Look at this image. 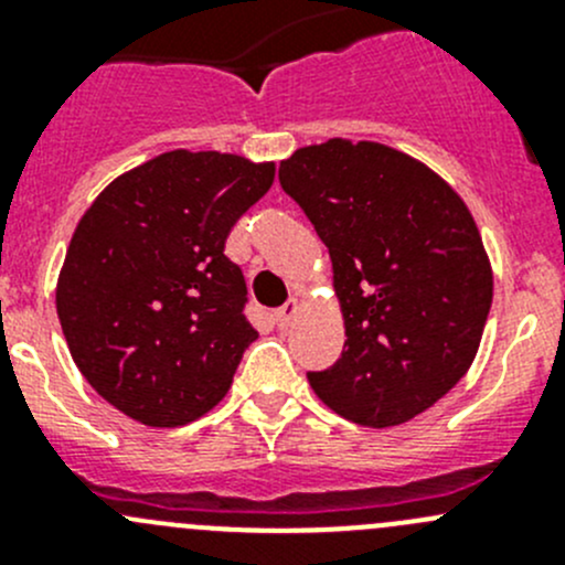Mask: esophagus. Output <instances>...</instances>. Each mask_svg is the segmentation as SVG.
Masks as SVG:
<instances>
[{
    "label": "esophagus",
    "instance_id": "1",
    "mask_svg": "<svg viewBox=\"0 0 565 565\" xmlns=\"http://www.w3.org/2000/svg\"><path fill=\"white\" fill-rule=\"evenodd\" d=\"M295 315H298V300H287V303L276 311V324L278 328H287L295 319Z\"/></svg>",
    "mask_w": 565,
    "mask_h": 565
}]
</instances>
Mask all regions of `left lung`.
<instances>
[{
  "mask_svg": "<svg viewBox=\"0 0 565 565\" xmlns=\"http://www.w3.org/2000/svg\"><path fill=\"white\" fill-rule=\"evenodd\" d=\"M278 182L328 246L344 311V350L309 372L311 388L374 429L429 409L470 369L492 306L470 210L424 163L374 141L303 147Z\"/></svg>",
  "mask_w": 565,
  "mask_h": 565,
  "instance_id": "left-lung-1",
  "label": "left lung"
}]
</instances>
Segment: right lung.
Listing matches in <instances>:
<instances>
[{
  "label": "right lung",
  "instance_id": "right-lung-1",
  "mask_svg": "<svg viewBox=\"0 0 565 565\" xmlns=\"http://www.w3.org/2000/svg\"><path fill=\"white\" fill-rule=\"evenodd\" d=\"M273 163L174 150L117 177L73 232L56 315L78 372L147 426H182L224 398L256 341L235 221Z\"/></svg>",
  "mask_w": 565,
  "mask_h": 565
}]
</instances>
